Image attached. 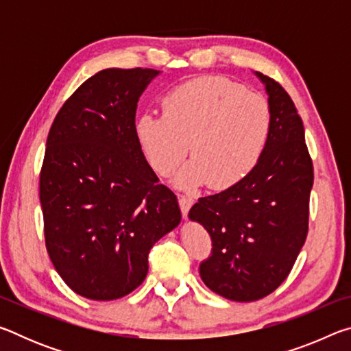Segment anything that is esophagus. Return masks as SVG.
Here are the masks:
<instances>
[{"instance_id":"obj_1","label":"esophagus","mask_w":351,"mask_h":351,"mask_svg":"<svg viewBox=\"0 0 351 351\" xmlns=\"http://www.w3.org/2000/svg\"><path fill=\"white\" fill-rule=\"evenodd\" d=\"M178 201H180L182 217L186 218L189 210H190V207H192V204H193V198L189 197V195H178Z\"/></svg>"}]
</instances>
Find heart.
I'll return each instance as SVG.
<instances>
[{
  "label": "heart",
  "instance_id": "1",
  "mask_svg": "<svg viewBox=\"0 0 351 351\" xmlns=\"http://www.w3.org/2000/svg\"><path fill=\"white\" fill-rule=\"evenodd\" d=\"M164 114L145 111L134 134L150 167L170 176L186 156L175 184L213 190L237 186L257 167L271 133V111L263 96L224 77H198L171 90Z\"/></svg>",
  "mask_w": 351,
  "mask_h": 351
}]
</instances>
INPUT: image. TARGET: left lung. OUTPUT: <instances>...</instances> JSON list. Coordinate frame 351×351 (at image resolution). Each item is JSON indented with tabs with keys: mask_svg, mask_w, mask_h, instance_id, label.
<instances>
[{
	"mask_svg": "<svg viewBox=\"0 0 351 351\" xmlns=\"http://www.w3.org/2000/svg\"><path fill=\"white\" fill-rule=\"evenodd\" d=\"M265 85L271 133L260 162L237 186L199 198L189 212L212 239L199 265L206 287L235 302L263 299L280 287L304 246L310 215L313 162L294 102L280 83Z\"/></svg>",
	"mask_w": 351,
	"mask_h": 351,
	"instance_id": "8db88e82",
	"label": "left lung"
}]
</instances>
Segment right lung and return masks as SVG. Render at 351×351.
Listing matches in <instances>:
<instances>
[{"mask_svg": "<svg viewBox=\"0 0 351 351\" xmlns=\"http://www.w3.org/2000/svg\"><path fill=\"white\" fill-rule=\"evenodd\" d=\"M156 69L99 71L58 111L40 173L45 240L64 283L114 300L145 280L148 252L181 221L176 195L134 134L139 97Z\"/></svg>", "mask_w": 351, "mask_h": 351, "instance_id": "1", "label": "right lung"}]
</instances>
